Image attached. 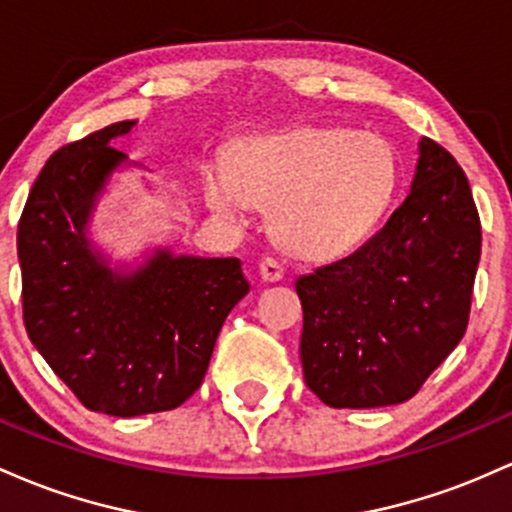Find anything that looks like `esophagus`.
<instances>
[{
  "instance_id": "34e87169",
  "label": "esophagus",
  "mask_w": 512,
  "mask_h": 512,
  "mask_svg": "<svg viewBox=\"0 0 512 512\" xmlns=\"http://www.w3.org/2000/svg\"><path fill=\"white\" fill-rule=\"evenodd\" d=\"M261 278L266 280V283H278L280 278H283V263L278 261V258L273 256H266L261 261Z\"/></svg>"
}]
</instances>
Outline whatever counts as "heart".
Returning a JSON list of instances; mask_svg holds the SVG:
<instances>
[{
    "mask_svg": "<svg viewBox=\"0 0 512 512\" xmlns=\"http://www.w3.org/2000/svg\"><path fill=\"white\" fill-rule=\"evenodd\" d=\"M396 183V152L382 135L300 125L237 142L225 174L205 176L203 193L227 220L241 222L251 205L271 210L273 237L287 254L333 261L372 237Z\"/></svg>",
    "mask_w": 512,
    "mask_h": 512,
    "instance_id": "obj_1",
    "label": "heart"
}]
</instances>
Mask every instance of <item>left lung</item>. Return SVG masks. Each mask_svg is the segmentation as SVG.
Returning <instances> with one entry per match:
<instances>
[{
  "mask_svg": "<svg viewBox=\"0 0 512 512\" xmlns=\"http://www.w3.org/2000/svg\"><path fill=\"white\" fill-rule=\"evenodd\" d=\"M411 193L341 261L300 275L304 382L331 409L411 399L469 324L481 222L462 166L423 137Z\"/></svg>",
  "mask_w": 512,
  "mask_h": 512,
  "instance_id": "left-lung-1",
  "label": "left lung"
}]
</instances>
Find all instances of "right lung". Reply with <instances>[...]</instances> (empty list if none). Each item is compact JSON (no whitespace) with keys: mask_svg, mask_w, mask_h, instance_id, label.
<instances>
[{"mask_svg":"<svg viewBox=\"0 0 512 512\" xmlns=\"http://www.w3.org/2000/svg\"><path fill=\"white\" fill-rule=\"evenodd\" d=\"M123 120L57 149L19 220L21 300L33 346L89 411H171L203 384L217 333L249 292L239 258L157 249L132 273L86 239L91 210L125 154Z\"/></svg>","mask_w":512,"mask_h":512,"instance_id":"right-lung-1","label":"right lung"}]
</instances>
